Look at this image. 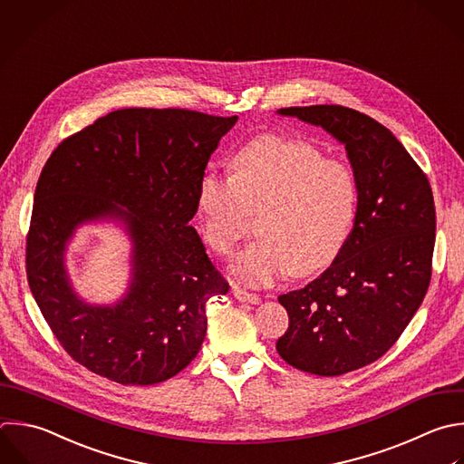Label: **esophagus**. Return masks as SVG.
I'll return each instance as SVG.
<instances>
[{"mask_svg":"<svg viewBox=\"0 0 464 464\" xmlns=\"http://www.w3.org/2000/svg\"><path fill=\"white\" fill-rule=\"evenodd\" d=\"M232 295L241 301V303H250V304H259L261 303V297L256 295V294H250L239 286H232Z\"/></svg>","mask_w":464,"mask_h":464,"instance_id":"esophagus-1","label":"esophagus"}]
</instances>
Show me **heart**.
Instances as JSON below:
<instances>
[{
	"mask_svg": "<svg viewBox=\"0 0 464 464\" xmlns=\"http://www.w3.org/2000/svg\"><path fill=\"white\" fill-rule=\"evenodd\" d=\"M196 208L207 241L221 254L245 236L250 212L263 210V237L230 265L239 283L263 286L337 259L355 219L357 183L346 163L324 160L314 145L268 134L234 154L232 174H201Z\"/></svg>",
	"mask_w": 464,
	"mask_h": 464,
	"instance_id": "b5f03b06",
	"label": "heart"
}]
</instances>
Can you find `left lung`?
Masks as SVG:
<instances>
[{
	"instance_id": "1",
	"label": "left lung",
	"mask_w": 464,
	"mask_h": 464,
	"mask_svg": "<svg viewBox=\"0 0 464 464\" xmlns=\"http://www.w3.org/2000/svg\"><path fill=\"white\" fill-rule=\"evenodd\" d=\"M344 145L355 183L353 228L337 259L304 288L279 295L288 330L276 343L294 368L343 375L399 339L431 276L435 208L430 183L399 140L341 105L279 109Z\"/></svg>"
}]
</instances>
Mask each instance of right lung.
Returning a JSON list of instances; mask_svg holds the SVG:
<instances>
[{"instance_id": "right-lung-1", "label": "right lung", "mask_w": 464, "mask_h": 464, "mask_svg": "<svg viewBox=\"0 0 464 464\" xmlns=\"http://www.w3.org/2000/svg\"><path fill=\"white\" fill-rule=\"evenodd\" d=\"M237 116L121 109L65 140L45 163L27 237V277L72 359L120 384L179 373L207 335V301L228 292L190 225L201 174ZM131 241V279L114 304L73 290L64 257L85 224Z\"/></svg>"}]
</instances>
